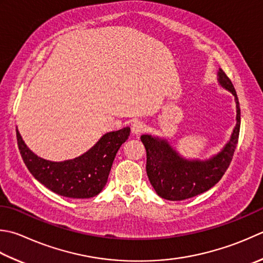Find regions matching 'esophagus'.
I'll return each mask as SVG.
<instances>
[{
	"mask_svg": "<svg viewBox=\"0 0 263 263\" xmlns=\"http://www.w3.org/2000/svg\"><path fill=\"white\" fill-rule=\"evenodd\" d=\"M131 128H132L133 135H141V133H143L147 130V125L141 121H136L133 122Z\"/></svg>",
	"mask_w": 263,
	"mask_h": 263,
	"instance_id": "obj_1",
	"label": "esophagus"
}]
</instances>
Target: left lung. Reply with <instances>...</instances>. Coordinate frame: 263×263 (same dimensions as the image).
I'll list each match as a JSON object with an SVG mask.
<instances>
[{
	"instance_id": "1",
	"label": "left lung",
	"mask_w": 263,
	"mask_h": 263,
	"mask_svg": "<svg viewBox=\"0 0 263 263\" xmlns=\"http://www.w3.org/2000/svg\"><path fill=\"white\" fill-rule=\"evenodd\" d=\"M218 82L235 97L237 122L229 141L217 155L205 161L187 159L165 139L151 135L140 137L147 152V176L159 197L167 200H183L197 196L218 183L230 165L238 142L240 108L235 87L221 68L218 70Z\"/></svg>"
}]
</instances>
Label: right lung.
I'll use <instances>...</instances> for the list:
<instances>
[{
    "instance_id": "obj_1",
    "label": "right lung",
    "mask_w": 263,
    "mask_h": 263,
    "mask_svg": "<svg viewBox=\"0 0 263 263\" xmlns=\"http://www.w3.org/2000/svg\"><path fill=\"white\" fill-rule=\"evenodd\" d=\"M130 136V127L107 132L86 153L64 162L39 157L26 146L17 128L23 161L33 177L51 192L69 198H90L106 186L118 149Z\"/></svg>"
}]
</instances>
